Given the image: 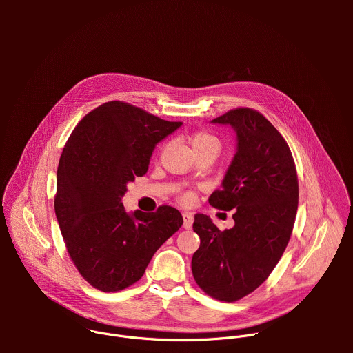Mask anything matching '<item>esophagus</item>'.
<instances>
[{
    "label": "esophagus",
    "instance_id": "1",
    "mask_svg": "<svg viewBox=\"0 0 353 353\" xmlns=\"http://www.w3.org/2000/svg\"><path fill=\"white\" fill-rule=\"evenodd\" d=\"M183 226H184V229H190L191 226H192V222H194V218H192V215L191 214H183Z\"/></svg>",
    "mask_w": 353,
    "mask_h": 353
}]
</instances>
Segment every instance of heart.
<instances>
[{
    "mask_svg": "<svg viewBox=\"0 0 353 353\" xmlns=\"http://www.w3.org/2000/svg\"><path fill=\"white\" fill-rule=\"evenodd\" d=\"M190 143L192 146V150L195 152V155L204 154V152H214V154L218 155L219 149H221L219 139L214 134H211L210 131H205V130H199V131L192 132L190 135ZM181 199L183 201H191L192 194L191 192H183Z\"/></svg>",
    "mask_w": 353,
    "mask_h": 353,
    "instance_id": "1",
    "label": "heart"
}]
</instances>
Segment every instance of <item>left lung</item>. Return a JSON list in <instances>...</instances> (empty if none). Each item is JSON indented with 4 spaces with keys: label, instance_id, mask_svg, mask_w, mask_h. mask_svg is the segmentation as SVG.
<instances>
[{
    "label": "left lung",
    "instance_id": "left-lung-1",
    "mask_svg": "<svg viewBox=\"0 0 353 353\" xmlns=\"http://www.w3.org/2000/svg\"><path fill=\"white\" fill-rule=\"evenodd\" d=\"M230 124L237 152L210 204L234 210V226L219 230L204 215L194 216L199 248L191 260L196 285L221 301L254 292L272 272L289 243L299 203V181L290 149L257 110L237 108L212 120Z\"/></svg>",
    "mask_w": 353,
    "mask_h": 353
}]
</instances>
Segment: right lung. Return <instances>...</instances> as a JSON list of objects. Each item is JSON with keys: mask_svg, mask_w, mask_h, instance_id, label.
Wrapping results in <instances>:
<instances>
[{"mask_svg": "<svg viewBox=\"0 0 353 353\" xmlns=\"http://www.w3.org/2000/svg\"><path fill=\"white\" fill-rule=\"evenodd\" d=\"M181 121H166L120 100L89 112L71 132L57 169L54 210L74 265L102 292L139 281L157 250L183 225L161 205L128 215L127 183L146 173L155 145Z\"/></svg>", "mask_w": 353, "mask_h": 353, "instance_id": "1", "label": "right lung"}]
</instances>
